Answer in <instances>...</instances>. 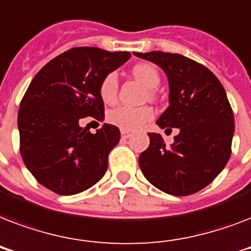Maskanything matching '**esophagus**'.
<instances>
[{"instance_id":"1","label":"esophagus","mask_w":251,"mask_h":251,"mask_svg":"<svg viewBox=\"0 0 251 251\" xmlns=\"http://www.w3.org/2000/svg\"><path fill=\"white\" fill-rule=\"evenodd\" d=\"M121 137H122V139H127V138L131 137V131H127V130H122Z\"/></svg>"}]
</instances>
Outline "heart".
Here are the masks:
<instances>
[{"mask_svg": "<svg viewBox=\"0 0 251 251\" xmlns=\"http://www.w3.org/2000/svg\"><path fill=\"white\" fill-rule=\"evenodd\" d=\"M131 73L147 88H151L150 95L153 96L152 88H156L160 82V76H159L156 68L147 62H139V64L134 65ZM99 91H100V96L104 102L112 104L116 101L118 92V79L116 73H109L102 78L100 86H99ZM152 118L153 109L149 105H121L114 108L108 113V121L112 125L117 126L121 130H127V131H135V130L142 129Z\"/></svg>", "mask_w": 251, "mask_h": 251, "instance_id": "heart-1", "label": "heart"}]
</instances>
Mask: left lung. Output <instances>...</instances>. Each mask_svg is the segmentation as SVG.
I'll return each mask as SVG.
<instances>
[{
    "label": "left lung",
    "instance_id": "8db88e82",
    "mask_svg": "<svg viewBox=\"0 0 251 251\" xmlns=\"http://www.w3.org/2000/svg\"><path fill=\"white\" fill-rule=\"evenodd\" d=\"M134 54L167 74L169 106L156 124L178 129L171 146L160 134L149 133V149L139 155L142 173L167 194H194L218 177L230 157L234 117L226 90L211 70L182 54Z\"/></svg>",
    "mask_w": 251,
    "mask_h": 251
}]
</instances>
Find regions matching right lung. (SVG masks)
<instances>
[{
	"label": "right lung",
	"mask_w": 251,
	"mask_h": 251,
	"mask_svg": "<svg viewBox=\"0 0 251 251\" xmlns=\"http://www.w3.org/2000/svg\"><path fill=\"white\" fill-rule=\"evenodd\" d=\"M129 58V52L72 48L29 83L18 112L21 155L43 186L60 195L78 194L105 175L120 129L104 124L92 134L79 124L84 117L104 118L100 82Z\"/></svg>",
	"instance_id": "1"
}]
</instances>
